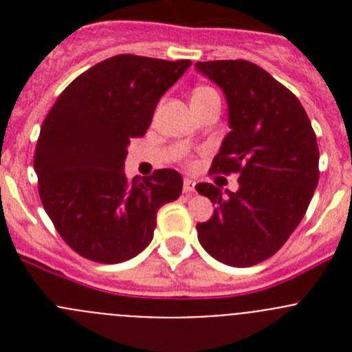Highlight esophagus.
<instances>
[{
    "mask_svg": "<svg viewBox=\"0 0 352 352\" xmlns=\"http://www.w3.org/2000/svg\"><path fill=\"white\" fill-rule=\"evenodd\" d=\"M183 192H185L186 195H192L195 192V182H192V179L185 178V182H183Z\"/></svg>",
    "mask_w": 352,
    "mask_h": 352,
    "instance_id": "1",
    "label": "esophagus"
}]
</instances>
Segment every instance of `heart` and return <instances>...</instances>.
Masks as SVG:
<instances>
[{
    "label": "heart",
    "instance_id": "b5f03b06",
    "mask_svg": "<svg viewBox=\"0 0 352 352\" xmlns=\"http://www.w3.org/2000/svg\"><path fill=\"white\" fill-rule=\"evenodd\" d=\"M213 93H217V91L211 88H204V86H201V88L194 89V93H192V100H199V98L210 96V95H213Z\"/></svg>",
    "mask_w": 352,
    "mask_h": 352
}]
</instances>
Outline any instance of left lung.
Segmentation results:
<instances>
[{"mask_svg":"<svg viewBox=\"0 0 352 352\" xmlns=\"http://www.w3.org/2000/svg\"><path fill=\"white\" fill-rule=\"evenodd\" d=\"M195 70L226 95L231 132L211 173H238L236 192L199 183L213 203L197 223L199 243L229 266L272 257L303 219L319 182V148L303 105L268 72L245 60L197 61Z\"/></svg>","mask_w":352,"mask_h":352,"instance_id":"8db88e82","label":"left lung"}]
</instances>
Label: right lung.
<instances>
[{
  "label": "right lung",
  "mask_w": 352,
  "mask_h": 352,
  "mask_svg": "<svg viewBox=\"0 0 352 352\" xmlns=\"http://www.w3.org/2000/svg\"><path fill=\"white\" fill-rule=\"evenodd\" d=\"M190 65L113 56L72 80L49 111L33 160L40 199L79 256L104 264L132 259L151 243L160 206L182 195L178 170L130 182L125 158L130 139L144 135L162 95Z\"/></svg>",
  "instance_id": "1"
}]
</instances>
